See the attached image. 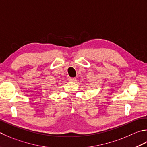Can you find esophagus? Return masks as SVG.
Wrapping results in <instances>:
<instances>
[{"label":"esophagus","instance_id":"34e87169","mask_svg":"<svg viewBox=\"0 0 147 147\" xmlns=\"http://www.w3.org/2000/svg\"><path fill=\"white\" fill-rule=\"evenodd\" d=\"M69 80H70V81H75L76 80V78L74 77H69Z\"/></svg>","mask_w":147,"mask_h":147}]
</instances>
